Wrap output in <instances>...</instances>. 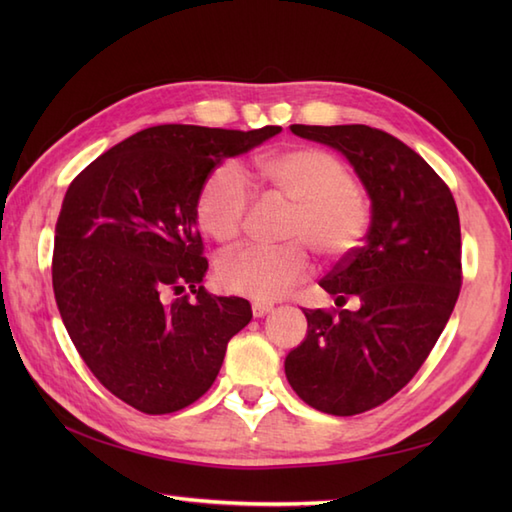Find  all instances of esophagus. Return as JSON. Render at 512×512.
Listing matches in <instances>:
<instances>
[{
    "mask_svg": "<svg viewBox=\"0 0 512 512\" xmlns=\"http://www.w3.org/2000/svg\"><path fill=\"white\" fill-rule=\"evenodd\" d=\"M275 306H273V303H268V301H255L253 303V317H266V314L270 312V310H273Z\"/></svg>",
    "mask_w": 512,
    "mask_h": 512,
    "instance_id": "34e87169",
    "label": "esophagus"
}]
</instances>
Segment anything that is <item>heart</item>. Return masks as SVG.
Instances as JSON below:
<instances>
[{
	"instance_id": "b5f03b06",
	"label": "heart",
	"mask_w": 512,
	"mask_h": 512,
	"mask_svg": "<svg viewBox=\"0 0 512 512\" xmlns=\"http://www.w3.org/2000/svg\"><path fill=\"white\" fill-rule=\"evenodd\" d=\"M255 176L277 200L292 204L284 237L275 248L246 246L217 264V281L235 295L257 301L277 299L308 277L310 248L332 262L354 255L369 231L372 206L356 187L343 160L319 147H292L255 160ZM253 193L242 171L217 167L198 193V222L215 242L228 244L242 235Z\"/></svg>"
}]
</instances>
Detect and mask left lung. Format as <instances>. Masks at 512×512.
<instances>
[{
  "instance_id": "obj_1",
  "label": "left lung",
  "mask_w": 512,
  "mask_h": 512,
  "mask_svg": "<svg viewBox=\"0 0 512 512\" xmlns=\"http://www.w3.org/2000/svg\"><path fill=\"white\" fill-rule=\"evenodd\" d=\"M350 160L372 200L365 244L319 286L341 310H303L306 341L286 356V378L310 407L356 416L416 376L447 325L462 286L460 215L422 156L367 125H290ZM350 298L358 311H343Z\"/></svg>"
}]
</instances>
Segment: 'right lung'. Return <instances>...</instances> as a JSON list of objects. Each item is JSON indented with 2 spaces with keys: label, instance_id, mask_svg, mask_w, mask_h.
I'll return each mask as SVG.
<instances>
[{
  "label": "right lung",
  "instance_id": "obj_1",
  "mask_svg": "<svg viewBox=\"0 0 512 512\" xmlns=\"http://www.w3.org/2000/svg\"><path fill=\"white\" fill-rule=\"evenodd\" d=\"M281 132L158 125L107 149L72 180L54 228L52 288L99 383L134 409L173 413L204 396L250 303L202 279L198 193L226 158Z\"/></svg>",
  "mask_w": 512,
  "mask_h": 512
}]
</instances>
